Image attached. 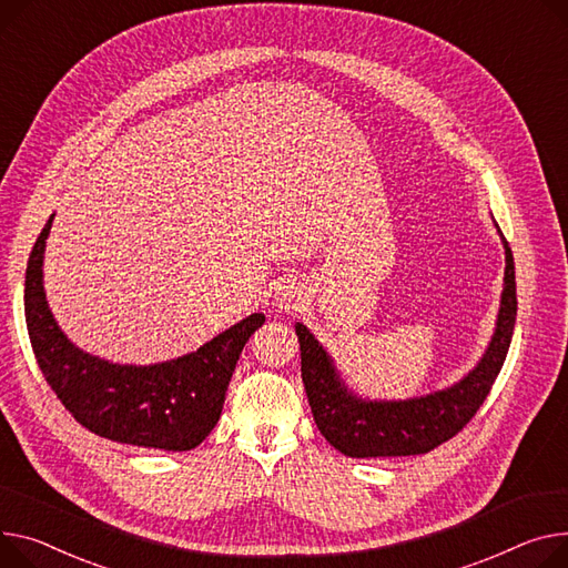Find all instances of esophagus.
Listing matches in <instances>:
<instances>
[{
	"label": "esophagus",
	"mask_w": 568,
	"mask_h": 568,
	"mask_svg": "<svg viewBox=\"0 0 568 568\" xmlns=\"http://www.w3.org/2000/svg\"><path fill=\"white\" fill-rule=\"evenodd\" d=\"M292 301H294V296H292V294H281V298H278V306H281V308H292V306H294Z\"/></svg>",
	"instance_id": "obj_1"
}]
</instances>
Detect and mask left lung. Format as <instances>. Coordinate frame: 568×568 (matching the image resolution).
I'll return each mask as SVG.
<instances>
[{
	"mask_svg": "<svg viewBox=\"0 0 568 568\" xmlns=\"http://www.w3.org/2000/svg\"><path fill=\"white\" fill-rule=\"evenodd\" d=\"M498 235L505 246V285L494 335L479 363L464 379L443 390L408 399L361 397L345 384L331 354L308 326L294 324L313 418L337 452L352 459L427 455L470 423L503 369L516 324L514 255L500 229Z\"/></svg>",
	"mask_w": 568,
	"mask_h": 568,
	"instance_id": "1",
	"label": "left lung"
}]
</instances>
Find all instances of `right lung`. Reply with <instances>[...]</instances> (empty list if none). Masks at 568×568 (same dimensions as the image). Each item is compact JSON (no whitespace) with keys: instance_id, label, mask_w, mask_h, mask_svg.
Listing matches in <instances>:
<instances>
[{"instance_id":"1","label":"right lung","mask_w":568,"mask_h":568,"mask_svg":"<svg viewBox=\"0 0 568 568\" xmlns=\"http://www.w3.org/2000/svg\"><path fill=\"white\" fill-rule=\"evenodd\" d=\"M54 214L38 235L24 276V317L45 382L89 432L136 447L186 452L219 423L225 390L248 337L264 324L253 313L192 354L155 365L93 356L59 328L45 296L43 257Z\"/></svg>"}]
</instances>
